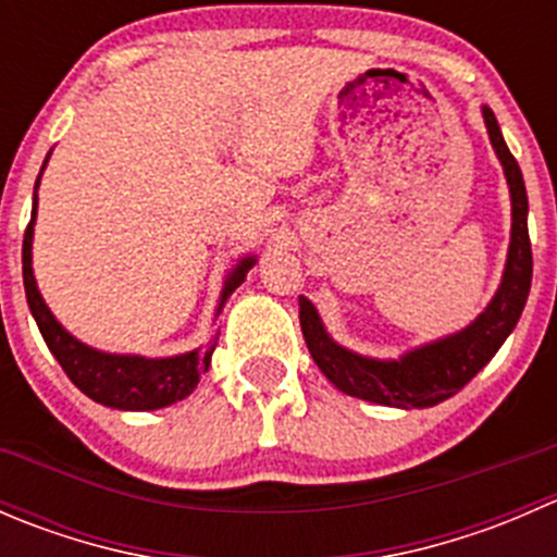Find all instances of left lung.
I'll return each instance as SVG.
<instances>
[{"instance_id": "obj_1", "label": "left lung", "mask_w": 557, "mask_h": 557, "mask_svg": "<svg viewBox=\"0 0 557 557\" xmlns=\"http://www.w3.org/2000/svg\"><path fill=\"white\" fill-rule=\"evenodd\" d=\"M482 117H485L487 137L502 161L509 196H512V239H509L502 285L474 323L445 339L414 347L396 361H377V358L358 356V352L336 345L312 301L299 296L301 334H305L314 363L347 396L383 404V407H434L469 383L496 356L498 347L518 325L533 274L531 239H528V194L518 161L509 153L491 107H482Z\"/></svg>"}]
</instances>
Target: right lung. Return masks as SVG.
Wrapping results in <instances>:
<instances>
[{
	"mask_svg": "<svg viewBox=\"0 0 557 557\" xmlns=\"http://www.w3.org/2000/svg\"><path fill=\"white\" fill-rule=\"evenodd\" d=\"M45 164H48V159H45ZM39 177H42V172H39ZM39 177L35 183V201H32V221L24 234V288L29 310L39 325V334H42L45 345L53 352L55 361L61 363L66 377L97 404H104V407L112 409H128V412H148V409L170 407L180 398L190 396L194 387L199 385L201 374L210 369V358L218 339H210L205 347H196V350L172 358L115 356V352H102L83 345L48 310V305H45L37 290L35 272H32V237H35ZM252 263H256V258L247 256L228 272L215 314H221L228 296L243 285L247 269Z\"/></svg>",
	"mask_w": 557,
	"mask_h": 557,
	"instance_id": "1",
	"label": "right lung"
}]
</instances>
